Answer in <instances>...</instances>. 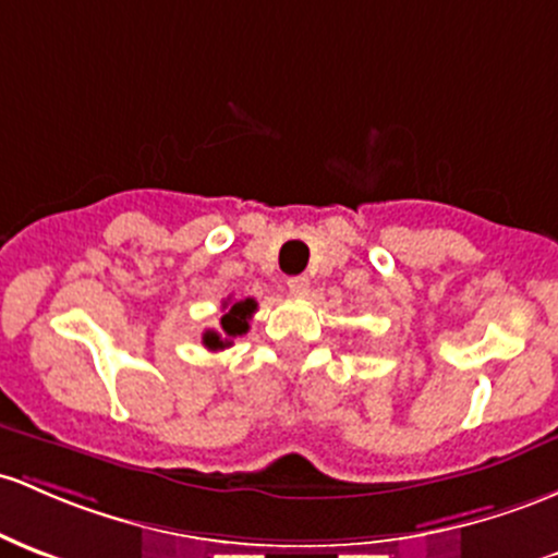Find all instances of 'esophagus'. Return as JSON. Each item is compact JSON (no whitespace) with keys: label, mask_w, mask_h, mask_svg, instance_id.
Returning <instances> with one entry per match:
<instances>
[{"label":"esophagus","mask_w":558,"mask_h":558,"mask_svg":"<svg viewBox=\"0 0 558 558\" xmlns=\"http://www.w3.org/2000/svg\"><path fill=\"white\" fill-rule=\"evenodd\" d=\"M289 291L293 296H307L310 293V280L304 278V275H299V278H291L289 280Z\"/></svg>","instance_id":"esophagus-1"}]
</instances>
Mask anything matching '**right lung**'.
<instances>
[{"mask_svg": "<svg viewBox=\"0 0 558 558\" xmlns=\"http://www.w3.org/2000/svg\"><path fill=\"white\" fill-rule=\"evenodd\" d=\"M222 310H225V315H222V320H219L222 333H219V330H206L204 333V347L211 349V352L230 347L235 336L248 333V320H251V315L256 312V302L254 299H243V302H232V304L225 302Z\"/></svg>", "mask_w": 558, "mask_h": 558, "instance_id": "right-lung-1", "label": "right lung"}]
</instances>
